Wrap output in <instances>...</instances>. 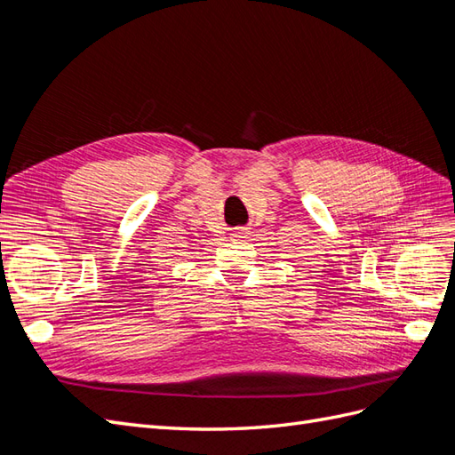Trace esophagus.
Returning a JSON list of instances; mask_svg holds the SVG:
<instances>
[{"mask_svg": "<svg viewBox=\"0 0 455 455\" xmlns=\"http://www.w3.org/2000/svg\"><path fill=\"white\" fill-rule=\"evenodd\" d=\"M244 235H246V232H244V230H236V232H235V235H232V236H235V238H244Z\"/></svg>", "mask_w": 455, "mask_h": 455, "instance_id": "1", "label": "esophagus"}]
</instances>
